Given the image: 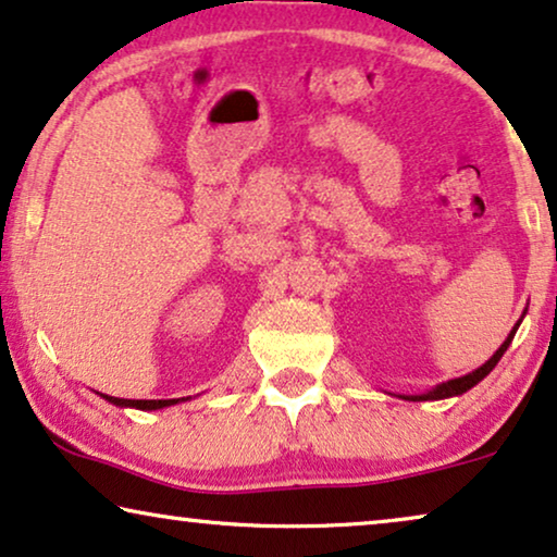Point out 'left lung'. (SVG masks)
I'll list each match as a JSON object with an SVG mask.
<instances>
[{"mask_svg":"<svg viewBox=\"0 0 557 557\" xmlns=\"http://www.w3.org/2000/svg\"><path fill=\"white\" fill-rule=\"evenodd\" d=\"M517 325H520V323H517ZM515 333H517V329L509 333L507 341H504V344H502L499 348H496V354L492 356V359H488L484 367H479L476 372H471V374H466V376H458V380L443 382V384H438V387H435L433 392H428V395H412V397H405V399H412V403H420V399H446V397L463 395L466 389H471L473 384H479L488 372H492V369L496 367V361H499L502 356H504V351H507V346L511 344V338H515Z\"/></svg>","mask_w":557,"mask_h":557,"instance_id":"obj_1","label":"left lung"}]
</instances>
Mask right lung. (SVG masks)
Here are the masks:
<instances>
[{
  "mask_svg": "<svg viewBox=\"0 0 557 557\" xmlns=\"http://www.w3.org/2000/svg\"><path fill=\"white\" fill-rule=\"evenodd\" d=\"M109 403L114 405H122V407H137V410H160V407H168V405H175L177 399H122V397H109Z\"/></svg>",
  "mask_w": 557,
  "mask_h": 557,
  "instance_id": "1",
  "label": "right lung"
}]
</instances>
